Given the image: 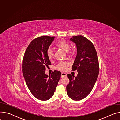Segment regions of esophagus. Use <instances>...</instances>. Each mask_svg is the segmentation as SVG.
<instances>
[{
	"instance_id": "34e87169",
	"label": "esophagus",
	"mask_w": 120,
	"mask_h": 120,
	"mask_svg": "<svg viewBox=\"0 0 120 120\" xmlns=\"http://www.w3.org/2000/svg\"><path fill=\"white\" fill-rule=\"evenodd\" d=\"M67 74L65 72H62L61 73V78H63L64 77H66V76H67Z\"/></svg>"
}]
</instances>
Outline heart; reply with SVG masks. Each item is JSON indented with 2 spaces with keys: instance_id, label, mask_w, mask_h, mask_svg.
I'll return each mask as SVG.
<instances>
[{
  "instance_id": "heart-1",
  "label": "heart",
  "mask_w": 120,
  "mask_h": 120,
  "mask_svg": "<svg viewBox=\"0 0 120 120\" xmlns=\"http://www.w3.org/2000/svg\"><path fill=\"white\" fill-rule=\"evenodd\" d=\"M56 46L59 48L63 49L64 51L68 52L70 48V44L66 40L62 39L58 41L56 44ZM46 54L47 56V57L50 60H52L53 57H54V54L52 50L49 48L47 50L46 52ZM69 66V63L67 61H62L59 62L57 65L55 66L56 69H57L59 70L62 71H65L67 69L68 67Z\"/></svg>"
}]
</instances>
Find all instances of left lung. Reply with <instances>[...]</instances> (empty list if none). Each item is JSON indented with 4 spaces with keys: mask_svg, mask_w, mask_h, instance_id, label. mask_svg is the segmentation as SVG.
<instances>
[{
    "mask_svg": "<svg viewBox=\"0 0 120 120\" xmlns=\"http://www.w3.org/2000/svg\"><path fill=\"white\" fill-rule=\"evenodd\" d=\"M70 41L76 44L77 54L72 66V70L78 71L74 78L68 74L69 83L67 86L68 96L74 100L86 98L92 91L99 74L98 54L91 41L84 37L73 36Z\"/></svg>",
    "mask_w": 120,
    "mask_h": 120,
    "instance_id": "left-lung-1",
    "label": "left lung"
}]
</instances>
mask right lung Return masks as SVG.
Returning <instances> with one entry per match:
<instances>
[{
    "mask_svg": "<svg viewBox=\"0 0 120 120\" xmlns=\"http://www.w3.org/2000/svg\"><path fill=\"white\" fill-rule=\"evenodd\" d=\"M55 37L41 36L34 39L28 46L22 60V73L29 90L38 99L47 100L54 94L61 77L60 71L45 74L51 65L46 52Z\"/></svg>",
    "mask_w": 120,
    "mask_h": 120,
    "instance_id": "add662e5",
    "label": "right lung"
}]
</instances>
